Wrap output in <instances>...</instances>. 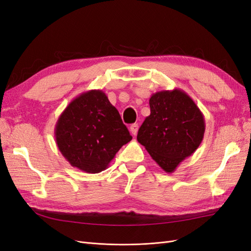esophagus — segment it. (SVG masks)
Returning <instances> with one entry per match:
<instances>
[{
    "instance_id": "esophagus-1",
    "label": "esophagus",
    "mask_w": 251,
    "mask_h": 251,
    "mask_svg": "<svg viewBox=\"0 0 251 251\" xmlns=\"http://www.w3.org/2000/svg\"><path fill=\"white\" fill-rule=\"evenodd\" d=\"M130 131H131L132 135L135 136L136 134H137V132H138V125H137V124L132 125V126H130Z\"/></svg>"
}]
</instances>
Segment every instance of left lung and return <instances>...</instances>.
I'll return each instance as SVG.
<instances>
[{"label": "left lung", "mask_w": 251, "mask_h": 251, "mask_svg": "<svg viewBox=\"0 0 251 251\" xmlns=\"http://www.w3.org/2000/svg\"><path fill=\"white\" fill-rule=\"evenodd\" d=\"M151 114L139 127L137 140L166 173L199 148L205 132L204 116L184 91H159L150 98Z\"/></svg>", "instance_id": "1"}]
</instances>
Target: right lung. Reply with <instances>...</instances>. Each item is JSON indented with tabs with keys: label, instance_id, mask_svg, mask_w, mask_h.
Returning a JSON list of instances; mask_svg holds the SVG:
<instances>
[{
	"label": "right lung",
	"instance_id": "1",
	"mask_svg": "<svg viewBox=\"0 0 251 251\" xmlns=\"http://www.w3.org/2000/svg\"><path fill=\"white\" fill-rule=\"evenodd\" d=\"M55 141L74 168L97 174L132 140L117 109L101 90H90L67 105L55 126Z\"/></svg>",
	"mask_w": 251,
	"mask_h": 251
}]
</instances>
